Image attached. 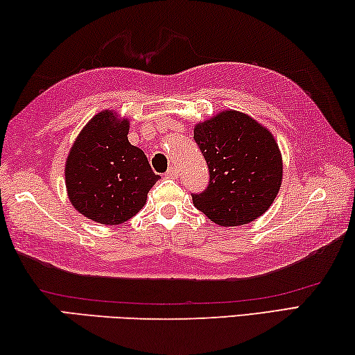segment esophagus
<instances>
[{"mask_svg": "<svg viewBox=\"0 0 355 355\" xmlns=\"http://www.w3.org/2000/svg\"><path fill=\"white\" fill-rule=\"evenodd\" d=\"M165 176L168 178V179H178V170L174 166H170L166 170V173H165Z\"/></svg>", "mask_w": 355, "mask_h": 355, "instance_id": "34e87169", "label": "esophagus"}]
</instances>
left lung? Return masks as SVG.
<instances>
[{"label":"left lung","mask_w":355,"mask_h":355,"mask_svg":"<svg viewBox=\"0 0 355 355\" xmlns=\"http://www.w3.org/2000/svg\"><path fill=\"white\" fill-rule=\"evenodd\" d=\"M193 139L209 168V184L191 195L195 207L220 226L253 222L282 185V155L269 130L250 116L223 112L198 124Z\"/></svg>","instance_id":"left-lung-1"}]
</instances>
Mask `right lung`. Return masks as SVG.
<instances>
[{
	"mask_svg": "<svg viewBox=\"0 0 355 355\" xmlns=\"http://www.w3.org/2000/svg\"><path fill=\"white\" fill-rule=\"evenodd\" d=\"M129 121L112 112L92 118L75 139L66 164L69 200L80 214L103 225L130 220L160 176L127 138Z\"/></svg>",
	"mask_w": 355,
	"mask_h": 355,
	"instance_id": "add662e5",
	"label": "right lung"
}]
</instances>
